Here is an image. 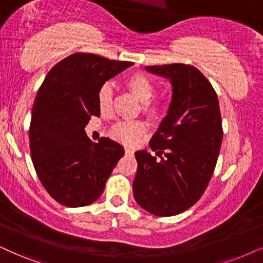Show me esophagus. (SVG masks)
Here are the masks:
<instances>
[{"label": "esophagus", "mask_w": 263, "mask_h": 263, "mask_svg": "<svg viewBox=\"0 0 263 263\" xmlns=\"http://www.w3.org/2000/svg\"><path fill=\"white\" fill-rule=\"evenodd\" d=\"M124 151H125V155H127V156H133V155H134V151H133V149L129 148V147H125Z\"/></svg>", "instance_id": "obj_1"}]
</instances>
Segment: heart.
Wrapping results in <instances>:
<instances>
[{"label":"heart","mask_w":263,"mask_h":263,"mask_svg":"<svg viewBox=\"0 0 263 263\" xmlns=\"http://www.w3.org/2000/svg\"><path fill=\"white\" fill-rule=\"evenodd\" d=\"M125 87L130 90V93L141 102V110L148 117L155 118L161 114L162 102L153 99L155 94V84L152 80L141 72L133 73L124 81ZM112 99L114 91L108 83L104 84L98 93V105L101 114H107L112 108ZM145 133V124L140 121L119 122L111 129L112 138L127 145L135 144L136 140Z\"/></svg>","instance_id":"obj_1"}]
</instances>
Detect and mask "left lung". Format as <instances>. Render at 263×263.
<instances>
[{
	"label": "left lung",
	"mask_w": 263,
	"mask_h": 263,
	"mask_svg": "<svg viewBox=\"0 0 263 263\" xmlns=\"http://www.w3.org/2000/svg\"><path fill=\"white\" fill-rule=\"evenodd\" d=\"M148 72L172 82L168 114L149 146L135 152L138 170L133 182L136 203L157 216H173L190 209L213 176L221 142L222 121L216 91L194 66L169 64L146 66Z\"/></svg>",
	"instance_id": "obj_1"
}]
</instances>
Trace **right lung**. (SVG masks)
I'll return each instance as SVG.
<instances>
[{"label":"right lung","instance_id":"right-lung-1","mask_svg":"<svg viewBox=\"0 0 263 263\" xmlns=\"http://www.w3.org/2000/svg\"><path fill=\"white\" fill-rule=\"evenodd\" d=\"M88 53H74L47 73L32 106L29 139L31 159L44 189L58 203L86 206L104 192L124 155L108 138L91 142L84 128L100 116L99 89L132 66Z\"/></svg>","mask_w":263,"mask_h":263}]
</instances>
